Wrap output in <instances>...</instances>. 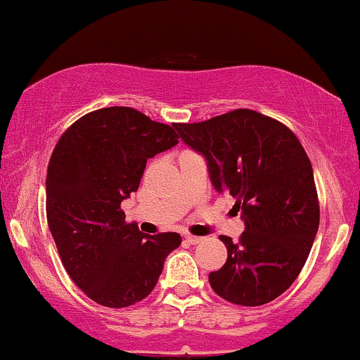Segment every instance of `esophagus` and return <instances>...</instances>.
<instances>
[{"label":"esophagus","mask_w":360,"mask_h":360,"mask_svg":"<svg viewBox=\"0 0 360 360\" xmlns=\"http://www.w3.org/2000/svg\"><path fill=\"white\" fill-rule=\"evenodd\" d=\"M185 240H187L188 244H198L202 243V238H197V236H185Z\"/></svg>","instance_id":"esophagus-1"}]
</instances>
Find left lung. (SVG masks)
I'll use <instances>...</instances> for the list:
<instances>
[{
	"label": "left lung",
	"mask_w": 360,
	"mask_h": 360,
	"mask_svg": "<svg viewBox=\"0 0 360 360\" xmlns=\"http://www.w3.org/2000/svg\"><path fill=\"white\" fill-rule=\"evenodd\" d=\"M175 128L205 158L212 187L236 198L244 221L238 243L221 236L227 261L209 274L210 286L236 305L273 302L297 280L319 231L314 170L302 143L251 109Z\"/></svg>",
	"instance_id": "left-lung-1"
}]
</instances>
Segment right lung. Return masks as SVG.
Segmentation results:
<instances>
[{"instance_id":"obj_1","label":"right lung","mask_w":360,"mask_h":360,"mask_svg":"<svg viewBox=\"0 0 360 360\" xmlns=\"http://www.w3.org/2000/svg\"><path fill=\"white\" fill-rule=\"evenodd\" d=\"M175 129L116 105L80 117L55 146L46 221L65 271L99 305L124 308L146 298L180 246V234H143L121 210L148 160L179 143Z\"/></svg>"}]
</instances>
